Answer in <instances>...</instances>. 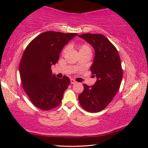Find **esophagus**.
Wrapping results in <instances>:
<instances>
[{
    "mask_svg": "<svg viewBox=\"0 0 148 148\" xmlns=\"http://www.w3.org/2000/svg\"><path fill=\"white\" fill-rule=\"evenodd\" d=\"M71 84H77V82H75L73 79H71Z\"/></svg>",
    "mask_w": 148,
    "mask_h": 148,
    "instance_id": "obj_1",
    "label": "esophagus"
}]
</instances>
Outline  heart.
<instances>
[{
    "mask_svg": "<svg viewBox=\"0 0 148 148\" xmlns=\"http://www.w3.org/2000/svg\"><path fill=\"white\" fill-rule=\"evenodd\" d=\"M68 49H69V48L66 47L63 50V52H62V53H63V54L66 53V52L68 51ZM91 52V48H90V46H89L88 45H87V44H82V45H81L79 46V53H80V52Z\"/></svg>",
    "mask_w": 148,
    "mask_h": 148,
    "instance_id": "heart-1",
    "label": "heart"
}]
</instances>
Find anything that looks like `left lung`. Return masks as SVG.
Wrapping results in <instances>:
<instances>
[{"instance_id":"1","label":"left lung","mask_w":148,"mask_h":148,"mask_svg":"<svg viewBox=\"0 0 148 148\" xmlns=\"http://www.w3.org/2000/svg\"><path fill=\"white\" fill-rule=\"evenodd\" d=\"M78 36L94 49L90 70L96 77V84L92 87L84 85L79 102L88 112H100L112 100L120 88L123 78L120 56L114 45L102 34H84Z\"/></svg>"}]
</instances>
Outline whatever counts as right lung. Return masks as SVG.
Here are the masks:
<instances>
[{
    "instance_id": "add662e5",
    "label": "right lung",
    "mask_w": 148,
    "mask_h": 148,
    "mask_svg": "<svg viewBox=\"0 0 148 148\" xmlns=\"http://www.w3.org/2000/svg\"><path fill=\"white\" fill-rule=\"evenodd\" d=\"M77 34L46 32L34 38L25 48L19 70L22 86L37 108L48 110L60 104L70 79L56 78L51 71L62 48Z\"/></svg>"
}]
</instances>
